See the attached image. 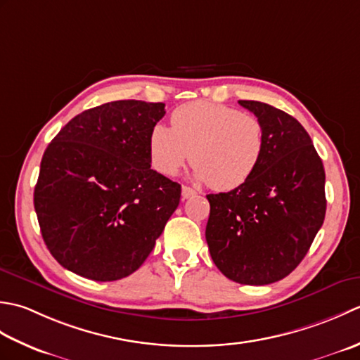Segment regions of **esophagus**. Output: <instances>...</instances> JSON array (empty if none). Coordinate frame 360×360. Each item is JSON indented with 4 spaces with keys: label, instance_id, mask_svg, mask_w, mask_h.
<instances>
[{
    "label": "esophagus",
    "instance_id": "obj_1",
    "mask_svg": "<svg viewBox=\"0 0 360 360\" xmlns=\"http://www.w3.org/2000/svg\"><path fill=\"white\" fill-rule=\"evenodd\" d=\"M181 195H183V199H189V197L195 195V191L189 186H181Z\"/></svg>",
    "mask_w": 360,
    "mask_h": 360
}]
</instances>
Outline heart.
<instances>
[{
  "mask_svg": "<svg viewBox=\"0 0 360 360\" xmlns=\"http://www.w3.org/2000/svg\"><path fill=\"white\" fill-rule=\"evenodd\" d=\"M172 129L155 124L149 134L153 169L175 175L191 158L195 179L216 191L244 185L258 169L266 135L261 121L240 110L195 101L174 110Z\"/></svg>",
  "mask_w": 360,
  "mask_h": 360,
  "instance_id": "obj_1",
  "label": "heart"
}]
</instances>
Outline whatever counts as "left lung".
I'll return each instance as SVG.
<instances>
[{
    "label": "left lung",
    "mask_w": 360,
    "mask_h": 360,
    "mask_svg": "<svg viewBox=\"0 0 360 360\" xmlns=\"http://www.w3.org/2000/svg\"><path fill=\"white\" fill-rule=\"evenodd\" d=\"M264 127L258 169L230 193L208 194V248L217 269L239 284L283 280L303 261L326 212L325 169L311 136L293 116L258 101H239Z\"/></svg>",
    "instance_id": "left-lung-1"
}]
</instances>
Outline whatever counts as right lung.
Listing matches in <instances>:
<instances>
[{"instance_id":"right-lung-1","label":"right lung","mask_w":360,"mask_h":360,"mask_svg":"<svg viewBox=\"0 0 360 360\" xmlns=\"http://www.w3.org/2000/svg\"><path fill=\"white\" fill-rule=\"evenodd\" d=\"M163 102L113 101L75 116L43 153L34 207L48 250L94 281L146 261L177 210L181 186L150 169L149 134Z\"/></svg>"}]
</instances>
